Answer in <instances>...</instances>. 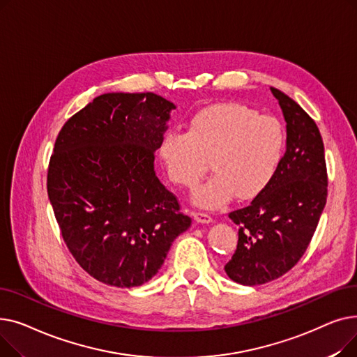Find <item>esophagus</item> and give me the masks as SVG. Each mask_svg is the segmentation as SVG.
<instances>
[{
    "label": "esophagus",
    "mask_w": 357,
    "mask_h": 357,
    "mask_svg": "<svg viewBox=\"0 0 357 357\" xmlns=\"http://www.w3.org/2000/svg\"><path fill=\"white\" fill-rule=\"evenodd\" d=\"M194 218H195V221L202 222V224L213 222V217L210 214H207V213H194Z\"/></svg>",
    "instance_id": "obj_1"
}]
</instances>
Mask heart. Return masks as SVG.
I'll list each match as a JSON object with an SVG mask.
<instances>
[{"instance_id": "obj_1", "label": "heart", "mask_w": 357, "mask_h": 357, "mask_svg": "<svg viewBox=\"0 0 357 357\" xmlns=\"http://www.w3.org/2000/svg\"><path fill=\"white\" fill-rule=\"evenodd\" d=\"M287 130L275 116L240 102H221L197 111L188 131L167 130L159 156L169 181L192 190L208 160L214 175L194 192L202 208H221L236 195L264 194L282 165Z\"/></svg>"}]
</instances>
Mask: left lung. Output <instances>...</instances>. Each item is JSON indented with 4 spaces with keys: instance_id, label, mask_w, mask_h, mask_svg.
Here are the masks:
<instances>
[{
    "instance_id": "left-lung-1",
    "label": "left lung",
    "mask_w": 357,
    "mask_h": 357,
    "mask_svg": "<svg viewBox=\"0 0 357 357\" xmlns=\"http://www.w3.org/2000/svg\"><path fill=\"white\" fill-rule=\"evenodd\" d=\"M287 121V152L269 188L229 217L237 249L224 271L255 287L292 269L305 253L327 201L324 143L315 121L292 98L271 88Z\"/></svg>"
}]
</instances>
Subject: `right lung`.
<instances>
[{
  "instance_id": "1",
  "label": "right lung",
  "mask_w": 357,
  "mask_h": 357,
  "mask_svg": "<svg viewBox=\"0 0 357 357\" xmlns=\"http://www.w3.org/2000/svg\"><path fill=\"white\" fill-rule=\"evenodd\" d=\"M174 108L153 92L102 93L54 142L47 195L56 221L75 260L102 284H146L191 226L155 172Z\"/></svg>"
}]
</instances>
